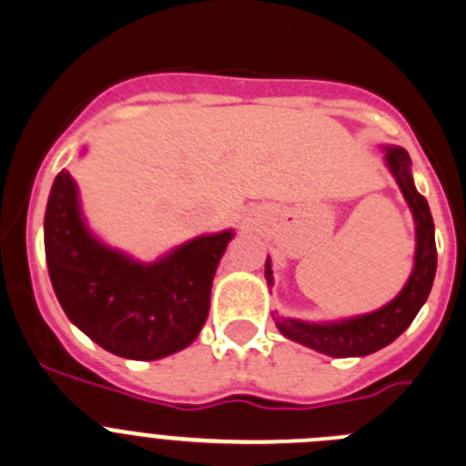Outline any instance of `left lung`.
<instances>
[{
	"mask_svg": "<svg viewBox=\"0 0 466 466\" xmlns=\"http://www.w3.org/2000/svg\"><path fill=\"white\" fill-rule=\"evenodd\" d=\"M386 161L390 166L404 198L416 219V263L409 277L407 286L398 298L388 302L381 309L365 314V317L349 319L339 323H305L293 319H281L272 314L277 328L284 337L300 341L305 347L317 349L332 358L367 356L379 349L388 347L392 339H398L411 321L416 319L422 302L428 300L432 289L434 272H437V245H434V221L430 215V205L425 196H420L413 187L411 170H409V155L402 147H386ZM266 279L272 284L270 258L266 261Z\"/></svg>",
	"mask_w": 466,
	"mask_h": 466,
	"instance_id": "left-lung-1",
	"label": "left lung"
}]
</instances>
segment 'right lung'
I'll return each mask as SVG.
<instances>
[{
  "instance_id": "add662e5",
  "label": "right lung",
  "mask_w": 466,
  "mask_h": 466,
  "mask_svg": "<svg viewBox=\"0 0 466 466\" xmlns=\"http://www.w3.org/2000/svg\"><path fill=\"white\" fill-rule=\"evenodd\" d=\"M230 238H196L143 266L89 236L68 170L55 177L46 208V261L59 305L89 339L131 360L170 356L198 337Z\"/></svg>"
}]
</instances>
